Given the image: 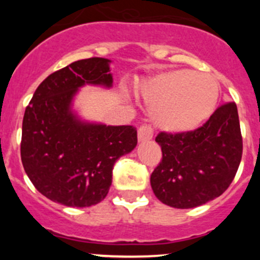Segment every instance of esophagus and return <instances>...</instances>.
I'll list each match as a JSON object with an SVG mask.
<instances>
[{"label":"esophagus","mask_w":260,"mask_h":260,"mask_svg":"<svg viewBox=\"0 0 260 260\" xmlns=\"http://www.w3.org/2000/svg\"><path fill=\"white\" fill-rule=\"evenodd\" d=\"M153 137V129L149 124H142L138 128V141L140 142H147L151 141Z\"/></svg>","instance_id":"esophagus-1"}]
</instances>
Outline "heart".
Here are the masks:
<instances>
[{
    "label": "heart",
    "mask_w": 260,
    "mask_h": 260,
    "mask_svg": "<svg viewBox=\"0 0 260 260\" xmlns=\"http://www.w3.org/2000/svg\"><path fill=\"white\" fill-rule=\"evenodd\" d=\"M219 91L212 75L188 69L162 73L140 85V94L152 107L153 122L172 133L192 131L208 119L216 108Z\"/></svg>",
    "instance_id": "heart-1"
}]
</instances>
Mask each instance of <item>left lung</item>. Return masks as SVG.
<instances>
[{"label":"left lung","mask_w":260,"mask_h":260,"mask_svg":"<svg viewBox=\"0 0 260 260\" xmlns=\"http://www.w3.org/2000/svg\"><path fill=\"white\" fill-rule=\"evenodd\" d=\"M162 159L151 175L161 203L191 209L219 198L234 180L243 153L234 102L220 106L205 124L190 132L157 135Z\"/></svg>","instance_id":"obj_1"}]
</instances>
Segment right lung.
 Listing matches in <instances>:
<instances>
[{"label": "right lung", "mask_w": 260, "mask_h": 260, "mask_svg": "<svg viewBox=\"0 0 260 260\" xmlns=\"http://www.w3.org/2000/svg\"><path fill=\"white\" fill-rule=\"evenodd\" d=\"M111 60H78L50 74L34 93L22 120L21 161L39 192L70 208L104 200L113 166L137 146L132 125L81 120L73 99L85 84L111 88Z\"/></svg>", "instance_id": "right-lung-1"}]
</instances>
